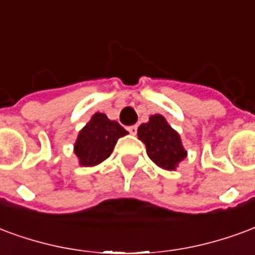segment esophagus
<instances>
[{
  "instance_id": "34e87169",
  "label": "esophagus",
  "mask_w": 255,
  "mask_h": 255,
  "mask_svg": "<svg viewBox=\"0 0 255 255\" xmlns=\"http://www.w3.org/2000/svg\"><path fill=\"white\" fill-rule=\"evenodd\" d=\"M128 130H129V133H130V134H133V135H134L135 133H137V125H131V126H129V128H128Z\"/></svg>"
}]
</instances>
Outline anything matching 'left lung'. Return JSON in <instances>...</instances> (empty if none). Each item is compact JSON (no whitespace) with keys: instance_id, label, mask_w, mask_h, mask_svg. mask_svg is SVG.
<instances>
[{"instance_id":"8db88e82","label":"left lung","mask_w":255,"mask_h":255,"mask_svg":"<svg viewBox=\"0 0 255 255\" xmlns=\"http://www.w3.org/2000/svg\"><path fill=\"white\" fill-rule=\"evenodd\" d=\"M137 135L145 144L150 160L164 170H175L178 163L186 157L181 137L161 115H152L149 122L138 128Z\"/></svg>"}]
</instances>
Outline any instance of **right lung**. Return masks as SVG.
I'll use <instances>...</instances> for the list:
<instances>
[{
	"instance_id": "obj_1",
	"label": "right lung",
	"mask_w": 255,
	"mask_h": 255,
	"mask_svg": "<svg viewBox=\"0 0 255 255\" xmlns=\"http://www.w3.org/2000/svg\"><path fill=\"white\" fill-rule=\"evenodd\" d=\"M126 134L128 131L117 121H110L105 114L96 113L80 131L74 144L80 164L96 166L106 160L113 153L118 138Z\"/></svg>"
}]
</instances>
